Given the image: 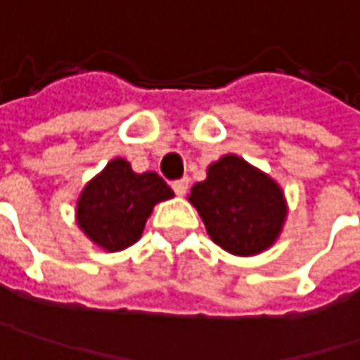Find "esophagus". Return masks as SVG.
<instances>
[{
	"instance_id": "obj_1",
	"label": "esophagus",
	"mask_w": 360,
	"mask_h": 360,
	"mask_svg": "<svg viewBox=\"0 0 360 360\" xmlns=\"http://www.w3.org/2000/svg\"><path fill=\"white\" fill-rule=\"evenodd\" d=\"M172 188H174V193L178 194V196H184L186 191H188V178H182V180L172 182Z\"/></svg>"
}]
</instances>
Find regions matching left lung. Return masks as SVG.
<instances>
[{"label":"left lung","instance_id":"obj_1","mask_svg":"<svg viewBox=\"0 0 360 360\" xmlns=\"http://www.w3.org/2000/svg\"><path fill=\"white\" fill-rule=\"evenodd\" d=\"M188 200L207 233L236 256H254L276 242L287 217L281 186L238 155H223L196 182Z\"/></svg>","mask_w":360,"mask_h":360}]
</instances>
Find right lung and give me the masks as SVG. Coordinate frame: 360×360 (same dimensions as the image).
<instances>
[{"instance_id": "add662e5", "label": "right lung", "mask_w": 360, "mask_h": 360, "mask_svg": "<svg viewBox=\"0 0 360 360\" xmlns=\"http://www.w3.org/2000/svg\"><path fill=\"white\" fill-rule=\"evenodd\" d=\"M174 193L155 172L135 174L122 158L108 162L77 198L79 229L106 252L133 245L143 233L153 207Z\"/></svg>"}]
</instances>
